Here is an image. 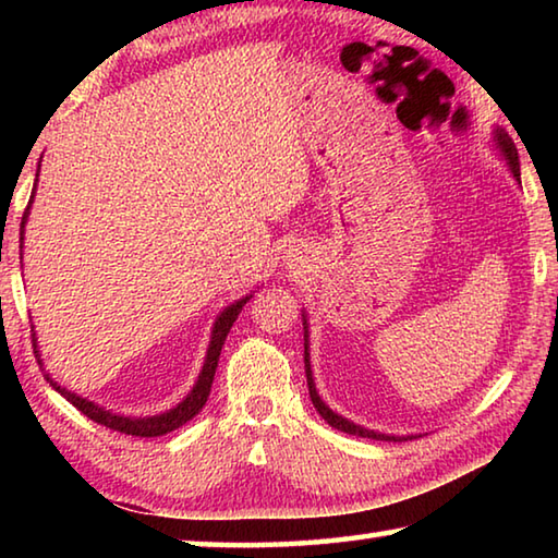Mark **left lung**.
<instances>
[{
  "instance_id": "1",
  "label": "left lung",
  "mask_w": 558,
  "mask_h": 558,
  "mask_svg": "<svg viewBox=\"0 0 558 558\" xmlns=\"http://www.w3.org/2000/svg\"><path fill=\"white\" fill-rule=\"evenodd\" d=\"M495 145H497L499 153H502V157L507 159L509 169H512V174H514V179L519 182V179H522V177H519V155H517V147H514V143H512V137H507V132H502V130H495ZM519 184H522V182H519ZM302 325H305V374H307V389H310V399H313V405L317 409V413L323 415V418L329 423V426L337 428V430H342V433H349V436L372 438V440H389V442H391V440H393V442L405 440V438H401V436H386V433H376V430L356 426V423L342 418V415L335 413L323 399H319V393H317V389H315V379H313V366H310L307 319H305V315H302ZM409 438H413V436H409Z\"/></svg>"
}]
</instances>
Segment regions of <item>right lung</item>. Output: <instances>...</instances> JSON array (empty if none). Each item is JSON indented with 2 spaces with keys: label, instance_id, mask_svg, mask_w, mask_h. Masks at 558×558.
<instances>
[{
  "label": "right lung",
  "instance_id": "1",
  "mask_svg": "<svg viewBox=\"0 0 558 558\" xmlns=\"http://www.w3.org/2000/svg\"><path fill=\"white\" fill-rule=\"evenodd\" d=\"M32 202H34V196H32ZM32 202H29V206H32ZM29 206H26V211L22 216V231H19V241H24V223H26V219H29ZM248 300H251V295L235 300L233 305L226 307L223 313L216 317L214 329H211V342H209V349H206V359H204L199 379H196L194 389L186 393V399L182 403H177L174 409H169L165 413L145 415V418H143V415H140V418H135V415H118V413H112V411L100 409V405H96V403L88 401V399H81V396L71 393L69 389H63V386L56 384L49 374H46V381H49L53 389L63 396L65 401H71L83 415H88L90 421L100 423V426H106L110 430H118V433H125V436H135V438L165 436V433L174 430L179 426H184L186 421H192L194 415L204 409L206 399H209L211 384H214L216 366H219V354H221V347L226 342V335L231 332L235 317H239V313H241L243 305ZM34 354H36V359H39V364H44L39 349H36V335H34Z\"/></svg>",
  "mask_w": 558,
  "mask_h": 558
}]
</instances>
